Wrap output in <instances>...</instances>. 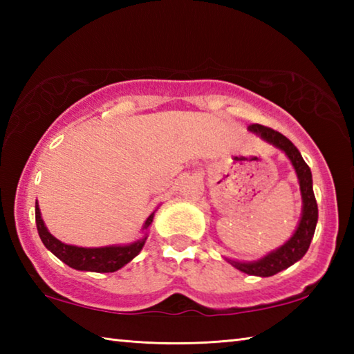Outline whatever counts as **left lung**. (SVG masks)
Masks as SVG:
<instances>
[{
	"label": "left lung",
	"instance_id": "1",
	"mask_svg": "<svg viewBox=\"0 0 354 354\" xmlns=\"http://www.w3.org/2000/svg\"><path fill=\"white\" fill-rule=\"evenodd\" d=\"M250 131L254 134L261 136L263 140L272 143L287 154L290 159L293 169L297 171L299 189H301L303 196V214L299 225L297 227L295 234H293L289 241H287L283 247L272 251L262 259L256 262H236L230 261L237 270H241L247 274H254V277H273L281 270H286L292 263L301 259L306 254V251L310 245V241L314 237L317 218H319V207H317V201L313 190V173H310L309 165L304 162L301 154L297 149V147L283 136L278 131H274L268 127H262V124H250Z\"/></svg>",
	"mask_w": 354,
	"mask_h": 354
}]
</instances>
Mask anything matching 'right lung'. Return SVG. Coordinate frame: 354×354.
Returning a JSON list of instances; mask_svg holds the SVG:
<instances>
[{"instance_id":"obj_1","label":"right lung","mask_w":354,"mask_h":354,"mask_svg":"<svg viewBox=\"0 0 354 354\" xmlns=\"http://www.w3.org/2000/svg\"><path fill=\"white\" fill-rule=\"evenodd\" d=\"M154 214L147 218L143 230H148L151 225ZM35 225H37L39 236L44 242L45 247L51 251L53 254L59 257L62 262L67 263L68 267L76 268V270L86 272H98V273H109L115 272L123 266H127L129 261L140 253L143 245H145L147 236L142 237L131 245L124 247H103V248H81L75 245H65L61 241H57L55 236L48 232L44 220L40 217L39 205H35Z\"/></svg>"}]
</instances>
